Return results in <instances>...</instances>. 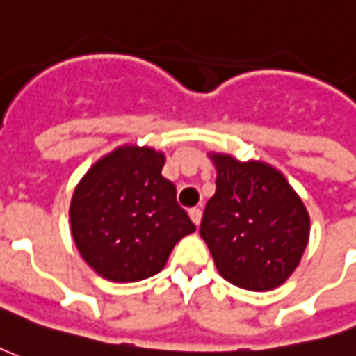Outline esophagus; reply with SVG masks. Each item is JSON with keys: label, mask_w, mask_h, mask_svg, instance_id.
Returning <instances> with one entry per match:
<instances>
[{"label": "esophagus", "mask_w": 356, "mask_h": 356, "mask_svg": "<svg viewBox=\"0 0 356 356\" xmlns=\"http://www.w3.org/2000/svg\"><path fill=\"white\" fill-rule=\"evenodd\" d=\"M188 215H191L192 222L198 226L200 220H202V209L200 207H192V209H188Z\"/></svg>", "instance_id": "34e87169"}]
</instances>
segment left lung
<instances>
[{
	"label": "left lung",
	"instance_id": "left-lung-1",
	"mask_svg": "<svg viewBox=\"0 0 356 356\" xmlns=\"http://www.w3.org/2000/svg\"><path fill=\"white\" fill-rule=\"evenodd\" d=\"M215 194L205 205L200 236L218 273L245 291L283 285L304 254L309 215L286 179L264 162L213 154Z\"/></svg>",
	"mask_w": 356,
	"mask_h": 356
}]
</instances>
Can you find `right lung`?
Here are the masks:
<instances>
[{
	"instance_id": "right-lung-1",
	"label": "right lung",
	"mask_w": 356,
	"mask_h": 356,
	"mask_svg": "<svg viewBox=\"0 0 356 356\" xmlns=\"http://www.w3.org/2000/svg\"><path fill=\"white\" fill-rule=\"evenodd\" d=\"M165 158L147 147H120L92 165L71 200V232L81 257L117 283L158 273L179 239L196 226L162 175Z\"/></svg>"
}]
</instances>
